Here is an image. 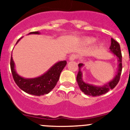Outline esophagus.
Wrapping results in <instances>:
<instances>
[{
    "label": "esophagus",
    "instance_id": "34e87169",
    "mask_svg": "<svg viewBox=\"0 0 130 130\" xmlns=\"http://www.w3.org/2000/svg\"><path fill=\"white\" fill-rule=\"evenodd\" d=\"M76 58H77V56H76V54H71L70 56H69V60L70 61H73L74 60H76Z\"/></svg>",
    "mask_w": 130,
    "mask_h": 130
}]
</instances>
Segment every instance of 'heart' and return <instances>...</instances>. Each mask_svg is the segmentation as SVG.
<instances>
[{"label":"heart","instance_id":"b5f03b06","mask_svg":"<svg viewBox=\"0 0 130 130\" xmlns=\"http://www.w3.org/2000/svg\"><path fill=\"white\" fill-rule=\"evenodd\" d=\"M95 41V39L93 38V37H86V38L84 39V42H85L86 44H88V45L89 44H91V43H93ZM101 45H102L101 43H99L98 45H97V46L100 47Z\"/></svg>","mask_w":130,"mask_h":130}]
</instances>
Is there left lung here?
<instances>
[{
  "label": "left lung",
  "mask_w": 130,
  "mask_h": 130,
  "mask_svg": "<svg viewBox=\"0 0 130 130\" xmlns=\"http://www.w3.org/2000/svg\"><path fill=\"white\" fill-rule=\"evenodd\" d=\"M110 51L115 54V56L117 58L118 60V70L116 73V76L114 78L109 82L106 83V84L103 85H95L93 84H87L85 83L83 80L82 71V68L84 66V64H79V72L77 75V82L78 84L79 87L80 88L82 92H84L85 95L92 96V97H96V96H100V95L105 94L110 89L115 88L116 85L118 84L120 80L121 73H122V53H121L120 46L119 43L116 41L114 39H111V45L110 46Z\"/></svg>",
  "instance_id": "8db88e82"
}]
</instances>
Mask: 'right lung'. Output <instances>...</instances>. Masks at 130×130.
<instances>
[{
  "instance_id": "add662e5",
  "label": "right lung",
  "mask_w": 130,
  "mask_h": 130,
  "mask_svg": "<svg viewBox=\"0 0 130 130\" xmlns=\"http://www.w3.org/2000/svg\"><path fill=\"white\" fill-rule=\"evenodd\" d=\"M31 34L39 35L40 33L39 31H33L29 33L28 35ZM22 38L18 41L16 44ZM66 64L67 62L66 60L59 61L55 63L41 76L34 78H25L18 74L15 71V64L12 56L10 59L11 71L15 84L24 92L35 96L48 94L51 91L53 90L59 79L61 72L66 66Z\"/></svg>"
}]
</instances>
